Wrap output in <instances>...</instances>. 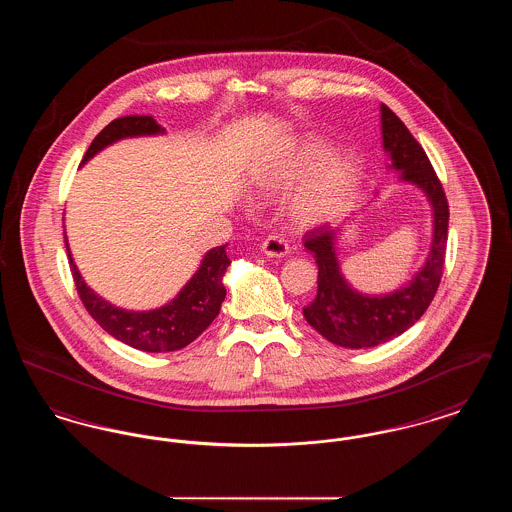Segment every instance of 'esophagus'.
Listing matches in <instances>:
<instances>
[{
	"instance_id": "34e87169",
	"label": "esophagus",
	"mask_w": 512,
	"mask_h": 512,
	"mask_svg": "<svg viewBox=\"0 0 512 512\" xmlns=\"http://www.w3.org/2000/svg\"><path fill=\"white\" fill-rule=\"evenodd\" d=\"M261 251L267 257H286L290 253V245L282 238V236H268L267 240L261 244Z\"/></svg>"
}]
</instances>
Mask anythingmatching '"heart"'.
Returning <instances> with one entry per match:
<instances>
[{"instance_id":"1","label":"heart","mask_w":512,"mask_h":512,"mask_svg":"<svg viewBox=\"0 0 512 512\" xmlns=\"http://www.w3.org/2000/svg\"><path fill=\"white\" fill-rule=\"evenodd\" d=\"M328 151L330 146L315 136L295 140L286 151L253 169L249 176L253 194L263 197L286 194L313 170L309 177L306 175L308 178L293 199V217L305 226H317L340 217L359 190L361 171L351 153L340 151L327 158Z\"/></svg>"}]
</instances>
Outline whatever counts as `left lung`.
I'll return each mask as SVG.
<instances>
[{"label": "left lung", "mask_w": 512, "mask_h": 512, "mask_svg": "<svg viewBox=\"0 0 512 512\" xmlns=\"http://www.w3.org/2000/svg\"><path fill=\"white\" fill-rule=\"evenodd\" d=\"M380 121L382 146L390 157L386 169L399 172V182L422 190L432 207V244L424 265L407 284L393 292L363 293L341 272L338 244L343 230L322 226L305 234V247L317 261L318 290L303 309V317L322 338L349 349L376 347L409 330L438 292L445 263L449 207L438 176L424 149L390 107L380 105Z\"/></svg>", "instance_id": "1"}]
</instances>
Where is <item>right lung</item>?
I'll use <instances>...</instances> for the list:
<instances>
[{"mask_svg": "<svg viewBox=\"0 0 512 512\" xmlns=\"http://www.w3.org/2000/svg\"><path fill=\"white\" fill-rule=\"evenodd\" d=\"M157 134H165V128L153 121V117L132 115L115 119L94 138L92 146L88 147L82 159V165L88 163L94 155H98L101 149L119 140ZM65 245L69 253L74 284L86 311L115 340L140 351L165 353L186 347L197 336H201V332L217 318L220 305L226 297V288L222 280L226 268L230 265V259L226 257L228 244L209 249L203 255L201 265L195 270L194 276L184 284L178 295L167 305L153 311H128L103 299L84 282L80 270L76 268L67 234Z\"/></svg>", "mask_w": 512, "mask_h": 512, "instance_id": "add662e5", "label": "right lung"}]
</instances>
